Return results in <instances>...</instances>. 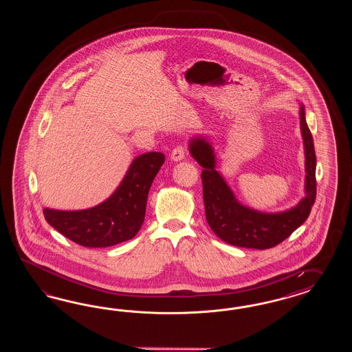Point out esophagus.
<instances>
[{"instance_id": "obj_1", "label": "esophagus", "mask_w": 352, "mask_h": 352, "mask_svg": "<svg viewBox=\"0 0 352 352\" xmlns=\"http://www.w3.org/2000/svg\"><path fill=\"white\" fill-rule=\"evenodd\" d=\"M184 157H186V148H184V147L178 146V147H175V148L171 151V160L175 161V162H178V161L183 160Z\"/></svg>"}]
</instances>
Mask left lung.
Returning a JSON list of instances; mask_svg holds the SVG:
<instances>
[{
  "mask_svg": "<svg viewBox=\"0 0 352 352\" xmlns=\"http://www.w3.org/2000/svg\"><path fill=\"white\" fill-rule=\"evenodd\" d=\"M299 120L306 157V195L296 206L280 213H262L239 203L223 177L215 170L212 144L203 137L190 142L192 157L204 168L201 181L206 221L214 234L227 244L270 249L284 241L309 218L316 199V155L303 104L299 108Z\"/></svg>",
  "mask_w": 352,
  "mask_h": 352,
  "instance_id": "left-lung-1",
  "label": "left lung"
}]
</instances>
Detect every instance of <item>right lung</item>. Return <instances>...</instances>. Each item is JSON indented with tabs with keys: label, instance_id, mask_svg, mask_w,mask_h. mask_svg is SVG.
Here are the masks:
<instances>
[{
	"label": "right lung",
	"instance_id": "add662e5",
	"mask_svg": "<svg viewBox=\"0 0 352 352\" xmlns=\"http://www.w3.org/2000/svg\"><path fill=\"white\" fill-rule=\"evenodd\" d=\"M165 156L147 152L135 157L124 179L106 201L85 210L43 209L47 223L67 239L86 248H107L128 241L144 222L151 184Z\"/></svg>",
	"mask_w": 352,
	"mask_h": 352
}]
</instances>
